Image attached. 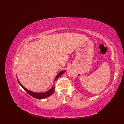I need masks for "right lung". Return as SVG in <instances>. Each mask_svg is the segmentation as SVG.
<instances>
[{"mask_svg":"<svg viewBox=\"0 0 124 124\" xmlns=\"http://www.w3.org/2000/svg\"><path fill=\"white\" fill-rule=\"evenodd\" d=\"M65 71H66L65 70V71H62L59 73H58L57 76H56L55 78V81L56 79H57V78H58L59 77H61L62 75L65 72ZM17 81L18 82V83H19L20 85L21 86V87L23 88L25 90V91L28 93V94H29L32 97H33V98H35L36 99H44V98H46V97H49V96H50L51 95H52V93H53L54 90H55V86H54V85H53V87H52L50 90H48V91H47L46 92H44V93L33 92L32 91H29V90L27 89V88H26L25 87H24V86L21 84V83L20 82V81H18L17 78Z\"/></svg>","mask_w":124,"mask_h":124,"instance_id":"add662e5","label":"right lung"}]
</instances>
